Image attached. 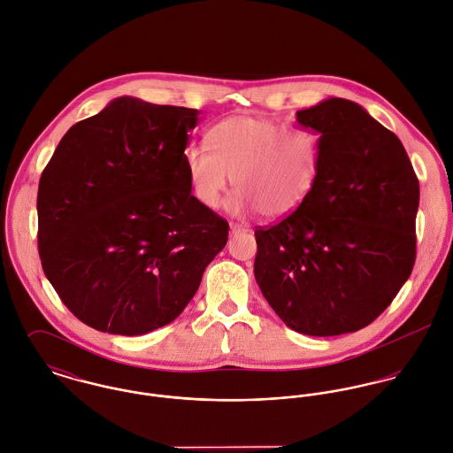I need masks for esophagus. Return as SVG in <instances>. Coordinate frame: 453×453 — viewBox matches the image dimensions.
Masks as SVG:
<instances>
[{"label": "esophagus", "mask_w": 453, "mask_h": 453, "mask_svg": "<svg viewBox=\"0 0 453 453\" xmlns=\"http://www.w3.org/2000/svg\"><path fill=\"white\" fill-rule=\"evenodd\" d=\"M231 227V234H238V233H242V231H245V227H242L240 224H231L229 226Z\"/></svg>", "instance_id": "esophagus-1"}]
</instances>
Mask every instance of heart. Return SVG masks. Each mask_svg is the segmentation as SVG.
<instances>
[{
  "label": "heart",
  "mask_w": 453,
  "mask_h": 453,
  "mask_svg": "<svg viewBox=\"0 0 453 453\" xmlns=\"http://www.w3.org/2000/svg\"><path fill=\"white\" fill-rule=\"evenodd\" d=\"M213 152L189 146L184 154L196 198L219 208L234 180L233 210H258L265 219L290 215L309 196L318 173V139L281 119L231 116L208 132Z\"/></svg>",
  "instance_id": "1"
}]
</instances>
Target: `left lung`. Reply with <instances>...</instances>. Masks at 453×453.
<instances>
[{
	"mask_svg": "<svg viewBox=\"0 0 453 453\" xmlns=\"http://www.w3.org/2000/svg\"><path fill=\"white\" fill-rule=\"evenodd\" d=\"M296 116L319 135L318 173L296 211L255 231V280L288 328L351 334L411 273L418 180L402 141L359 104L332 97Z\"/></svg>",
	"mask_w": 453,
	"mask_h": 453,
	"instance_id": "obj_1",
	"label": "left lung"
}]
</instances>
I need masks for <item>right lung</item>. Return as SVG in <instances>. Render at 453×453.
<instances>
[{
    "instance_id": "obj_1",
    "label": "right lung",
    "mask_w": 453,
    "mask_h": 453,
    "mask_svg": "<svg viewBox=\"0 0 453 453\" xmlns=\"http://www.w3.org/2000/svg\"><path fill=\"white\" fill-rule=\"evenodd\" d=\"M198 109L118 97L73 125L38 188L43 271L85 325L144 335L195 297L227 222L191 195Z\"/></svg>"
}]
</instances>
